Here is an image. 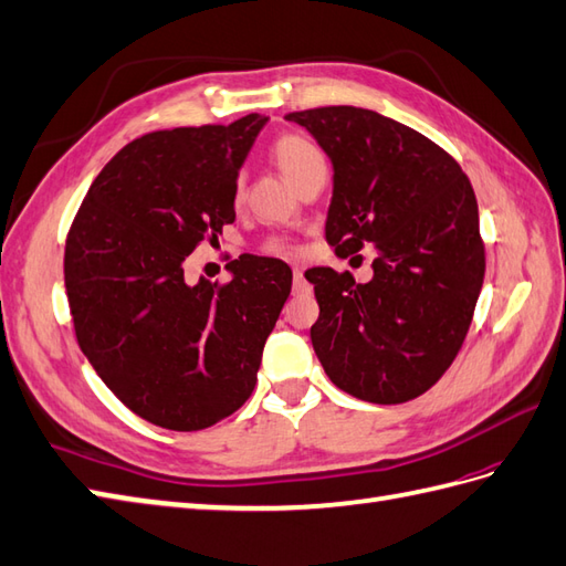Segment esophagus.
Returning <instances> with one entry per match:
<instances>
[{
    "label": "esophagus",
    "instance_id": "1",
    "mask_svg": "<svg viewBox=\"0 0 566 566\" xmlns=\"http://www.w3.org/2000/svg\"><path fill=\"white\" fill-rule=\"evenodd\" d=\"M307 291V281L305 275H302L300 269L293 271V293H305Z\"/></svg>",
    "mask_w": 566,
    "mask_h": 566
}]
</instances>
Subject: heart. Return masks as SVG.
Returning a JSON list of instances; mask_svg holds the SVG:
<instances>
[{"label": "heart", "mask_w": 566, "mask_h": 566, "mask_svg": "<svg viewBox=\"0 0 566 566\" xmlns=\"http://www.w3.org/2000/svg\"><path fill=\"white\" fill-rule=\"evenodd\" d=\"M269 154L273 158V163L279 165V170L283 172V177L291 182L293 187H297L302 179H305L310 172H314L316 168H324V156L322 150L316 148L307 136L295 134V132H285L281 136H275ZM244 195H247V187H244V175H238L235 182H232V206H240L244 203ZM264 250L269 254H293L295 252V244L287 240V238H271Z\"/></svg>", "instance_id": "obj_1"}]
</instances>
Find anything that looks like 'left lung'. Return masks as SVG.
I'll use <instances>...</instances> for the list:
<instances>
[{"instance_id": "obj_1", "label": "left lung", "mask_w": 566, "mask_h": 566, "mask_svg": "<svg viewBox=\"0 0 566 566\" xmlns=\"http://www.w3.org/2000/svg\"><path fill=\"white\" fill-rule=\"evenodd\" d=\"M334 163L326 242L338 256L371 242L369 283L314 266L316 357L338 389L369 403H406L459 355L485 275L478 201L442 146L375 109L287 113Z\"/></svg>"}]
</instances>
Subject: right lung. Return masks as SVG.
Instances as JSON below:
<instances>
[{
	"mask_svg": "<svg viewBox=\"0 0 566 566\" xmlns=\"http://www.w3.org/2000/svg\"><path fill=\"white\" fill-rule=\"evenodd\" d=\"M266 117L144 134L93 179L69 228L64 285L78 348L150 424L195 432L252 396L291 295L281 259L240 256L197 285L182 261L235 220L232 182Z\"/></svg>",
	"mask_w": 566,
	"mask_h": 566,
	"instance_id": "obj_1",
	"label": "right lung"
}]
</instances>
